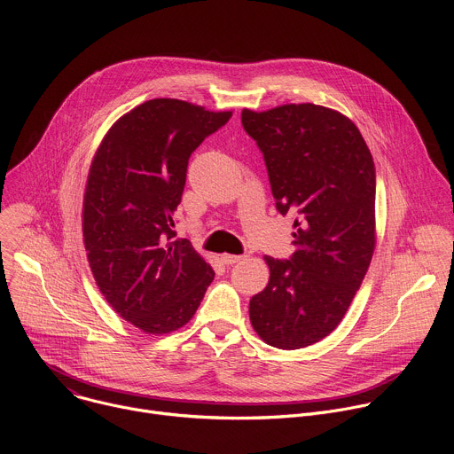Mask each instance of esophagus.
Here are the masks:
<instances>
[{
  "label": "esophagus",
  "mask_w": 454,
  "mask_h": 454,
  "mask_svg": "<svg viewBox=\"0 0 454 454\" xmlns=\"http://www.w3.org/2000/svg\"><path fill=\"white\" fill-rule=\"evenodd\" d=\"M240 261H244V254H221V262L226 264V266L237 264Z\"/></svg>",
  "instance_id": "1"
}]
</instances>
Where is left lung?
I'll return each instance as SVG.
<instances>
[{"instance_id": "left-lung-1", "label": "left lung", "mask_w": 454, "mask_h": 454, "mask_svg": "<svg viewBox=\"0 0 454 454\" xmlns=\"http://www.w3.org/2000/svg\"><path fill=\"white\" fill-rule=\"evenodd\" d=\"M240 120L264 156L277 210L294 226V253L266 254L270 284L249 300V319L268 345L303 348L340 325L368 271L375 165L359 129L329 107L244 109Z\"/></svg>"}]
</instances>
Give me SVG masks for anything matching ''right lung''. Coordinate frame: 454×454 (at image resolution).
Wrapping results in <instances>:
<instances>
[{
	"instance_id": "1",
	"label": "right lung",
	"mask_w": 454,
	"mask_h": 454,
	"mask_svg": "<svg viewBox=\"0 0 454 454\" xmlns=\"http://www.w3.org/2000/svg\"><path fill=\"white\" fill-rule=\"evenodd\" d=\"M231 118L176 98L123 114L104 137L88 176L82 231L107 303L149 334L181 329L215 273L190 240L176 239L190 154Z\"/></svg>"
}]
</instances>
